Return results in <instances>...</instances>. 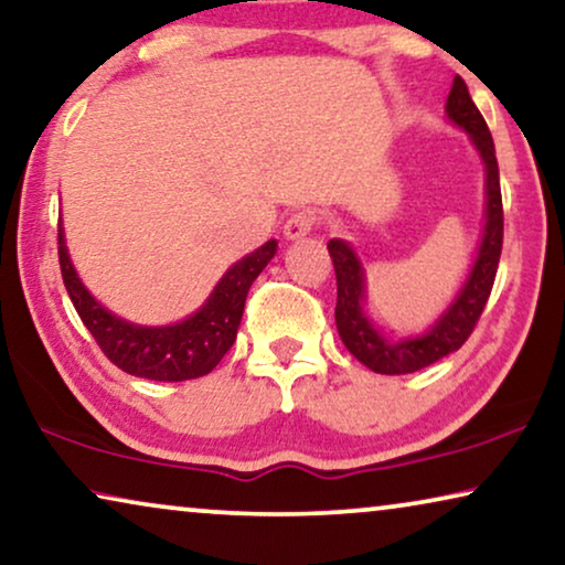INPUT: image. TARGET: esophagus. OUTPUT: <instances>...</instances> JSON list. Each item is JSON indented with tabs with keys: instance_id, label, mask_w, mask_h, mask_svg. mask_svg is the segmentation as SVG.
<instances>
[{
	"instance_id": "obj_1",
	"label": "esophagus",
	"mask_w": 565,
	"mask_h": 565,
	"mask_svg": "<svg viewBox=\"0 0 565 565\" xmlns=\"http://www.w3.org/2000/svg\"><path fill=\"white\" fill-rule=\"evenodd\" d=\"M312 227H315L312 214H309V212H294L284 225V237H286V241H299V237L312 233Z\"/></svg>"
}]
</instances>
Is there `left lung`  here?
Here are the masks:
<instances>
[{
	"label": "left lung",
	"instance_id": "left-lung-1",
	"mask_svg": "<svg viewBox=\"0 0 565 565\" xmlns=\"http://www.w3.org/2000/svg\"><path fill=\"white\" fill-rule=\"evenodd\" d=\"M445 117L468 135L483 163V225L466 279L460 281L438 320L423 332H412V335H394V330L381 328L365 309L369 284H365L361 256L343 237H332L328 243L338 279L335 324L340 340L365 369L386 373V376H402V373L425 369V365L440 361L443 355L456 353L466 343L476 322H479L483 307H487L499 256H502L504 214L494 140H491L489 127L476 109L468 86L460 76L452 78V89L448 102H445Z\"/></svg>",
	"mask_w": 565,
	"mask_h": 565
}]
</instances>
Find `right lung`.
<instances>
[{
    "label": "right lung",
    "mask_w": 565,
    "mask_h": 565,
    "mask_svg": "<svg viewBox=\"0 0 565 565\" xmlns=\"http://www.w3.org/2000/svg\"><path fill=\"white\" fill-rule=\"evenodd\" d=\"M279 243L268 241L235 260L214 284L200 309L169 324H138L107 309L78 279L71 260L63 220L58 222V260L66 291L78 317L117 369L150 381H189L206 376L237 338L250 284L276 256Z\"/></svg>",
    "instance_id": "right-lung-1"
}]
</instances>
